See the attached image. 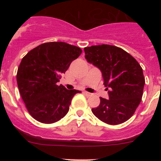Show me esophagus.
<instances>
[{
	"instance_id": "obj_1",
	"label": "esophagus",
	"mask_w": 161,
	"mask_h": 161,
	"mask_svg": "<svg viewBox=\"0 0 161 161\" xmlns=\"http://www.w3.org/2000/svg\"><path fill=\"white\" fill-rule=\"evenodd\" d=\"M83 94H84L85 95L87 96V97H88V96H91L92 94L89 93V92H83Z\"/></svg>"
}]
</instances>
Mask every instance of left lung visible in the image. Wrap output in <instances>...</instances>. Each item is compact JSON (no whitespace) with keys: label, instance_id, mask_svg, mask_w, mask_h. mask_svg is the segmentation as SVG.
<instances>
[{"label":"left lung","instance_id":"8db88e82","mask_svg":"<svg viewBox=\"0 0 161 161\" xmlns=\"http://www.w3.org/2000/svg\"><path fill=\"white\" fill-rule=\"evenodd\" d=\"M87 61L101 71L109 99L100 97L99 106L92 111L110 125L127 121L134 114L143 95L145 78L133 57L114 45H93L84 48Z\"/></svg>","mask_w":161,"mask_h":161}]
</instances>
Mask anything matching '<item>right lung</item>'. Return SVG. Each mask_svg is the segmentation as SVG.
Returning <instances> with one entry per match:
<instances>
[{
    "label": "right lung",
    "mask_w": 161,
    "mask_h": 161,
    "mask_svg": "<svg viewBox=\"0 0 161 161\" xmlns=\"http://www.w3.org/2000/svg\"><path fill=\"white\" fill-rule=\"evenodd\" d=\"M82 50L62 42H47L31 50L22 59L16 74L20 95L37 121L53 123L69 111L72 99L80 91L57 86Z\"/></svg>",
    "instance_id": "1"
}]
</instances>
